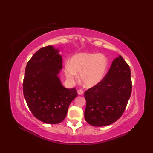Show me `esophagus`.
<instances>
[{"instance_id": "esophagus-1", "label": "esophagus", "mask_w": 153, "mask_h": 153, "mask_svg": "<svg viewBox=\"0 0 153 153\" xmlns=\"http://www.w3.org/2000/svg\"><path fill=\"white\" fill-rule=\"evenodd\" d=\"M77 94H78L79 95H82L83 94H84V91H83L82 90H77Z\"/></svg>"}]
</instances>
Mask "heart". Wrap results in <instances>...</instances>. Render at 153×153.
<instances>
[{
  "mask_svg": "<svg viewBox=\"0 0 153 153\" xmlns=\"http://www.w3.org/2000/svg\"><path fill=\"white\" fill-rule=\"evenodd\" d=\"M108 59L102 54L77 53L72 56L70 64L65 65L64 72L67 79L75 80L77 74L86 88H92L102 81L108 69Z\"/></svg>",
  "mask_w": 153,
  "mask_h": 153,
  "instance_id": "b5f03b06",
  "label": "heart"
}]
</instances>
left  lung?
I'll return each mask as SVG.
<instances>
[{"label":"left lung","instance_id":"obj_1","mask_svg":"<svg viewBox=\"0 0 153 153\" xmlns=\"http://www.w3.org/2000/svg\"><path fill=\"white\" fill-rule=\"evenodd\" d=\"M131 88L130 68L120 55L113 61L102 81L84 92L85 120L97 127L115 122L126 109Z\"/></svg>","mask_w":153,"mask_h":153}]
</instances>
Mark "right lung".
<instances>
[{
  "mask_svg": "<svg viewBox=\"0 0 153 153\" xmlns=\"http://www.w3.org/2000/svg\"><path fill=\"white\" fill-rule=\"evenodd\" d=\"M59 52L52 46L39 49L27 62L23 82L24 98L31 112L49 124L63 121L77 96L76 88L63 87L58 77L63 67Z\"/></svg>",
  "mask_w": 153,
  "mask_h": 153,
  "instance_id": "obj_1",
  "label": "right lung"
}]
</instances>
